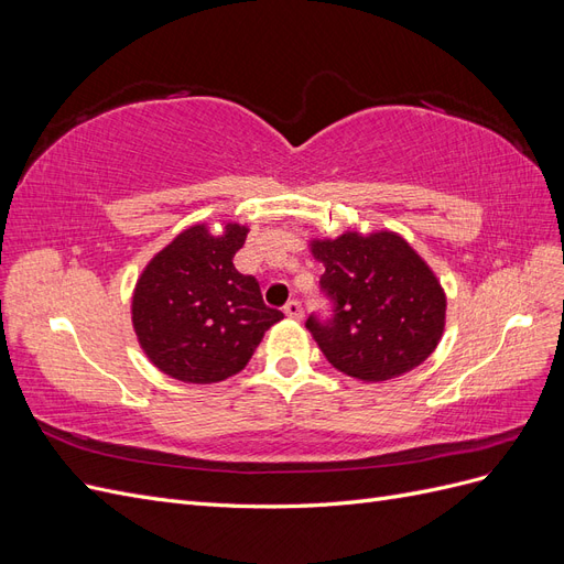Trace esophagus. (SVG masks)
<instances>
[{
  "mask_svg": "<svg viewBox=\"0 0 564 564\" xmlns=\"http://www.w3.org/2000/svg\"><path fill=\"white\" fill-rule=\"evenodd\" d=\"M284 315L292 317V319H303V305L299 301H289L284 305Z\"/></svg>",
  "mask_w": 564,
  "mask_h": 564,
  "instance_id": "obj_1",
  "label": "esophagus"
}]
</instances>
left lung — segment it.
<instances>
[{
    "label": "left lung",
    "instance_id": "1",
    "mask_svg": "<svg viewBox=\"0 0 564 564\" xmlns=\"http://www.w3.org/2000/svg\"><path fill=\"white\" fill-rule=\"evenodd\" d=\"M311 251L324 265L319 286L334 317L311 315L305 327L338 371L379 383L429 360L445 334L447 296L402 235L348 230L311 240Z\"/></svg>",
    "mask_w": 564,
    "mask_h": 564
}]
</instances>
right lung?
<instances>
[{
    "label": "right lung",
    "mask_w": 564,
    "mask_h": 564,
    "mask_svg": "<svg viewBox=\"0 0 564 564\" xmlns=\"http://www.w3.org/2000/svg\"><path fill=\"white\" fill-rule=\"evenodd\" d=\"M247 226L214 235L197 224L176 235L141 272L131 299L133 332L148 360L183 383H216L251 360L263 334L284 315L232 259Z\"/></svg>",
    "instance_id": "right-lung-1"
}]
</instances>
